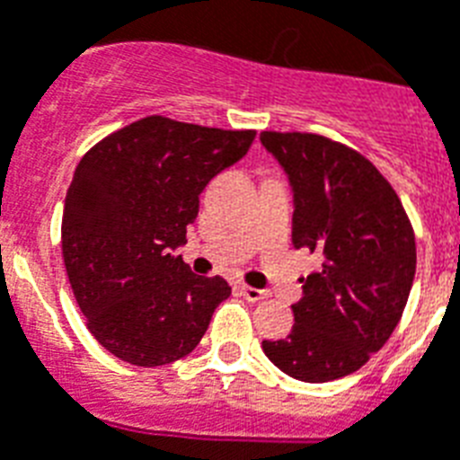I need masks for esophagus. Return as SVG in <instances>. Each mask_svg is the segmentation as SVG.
Here are the masks:
<instances>
[{"instance_id":"esophagus-1","label":"esophagus","mask_w":460,"mask_h":460,"mask_svg":"<svg viewBox=\"0 0 460 460\" xmlns=\"http://www.w3.org/2000/svg\"><path fill=\"white\" fill-rule=\"evenodd\" d=\"M239 291H242V296H244L246 301H263V298H268L270 296V291H265V289H256V287H249V284H242L239 287Z\"/></svg>"}]
</instances>
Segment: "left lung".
I'll list each match as a JSON object with an SVG mask.
<instances>
[{"label": "left lung", "instance_id": "obj_1", "mask_svg": "<svg viewBox=\"0 0 460 460\" xmlns=\"http://www.w3.org/2000/svg\"><path fill=\"white\" fill-rule=\"evenodd\" d=\"M294 188L296 249L320 253L287 339L263 341L277 369L305 383L343 378L381 350L416 275V237L393 185L358 150L317 134L263 131Z\"/></svg>", "mask_w": 460, "mask_h": 460}]
</instances>
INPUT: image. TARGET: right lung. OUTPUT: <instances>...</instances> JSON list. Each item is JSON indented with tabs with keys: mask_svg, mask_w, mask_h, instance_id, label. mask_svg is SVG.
Masks as SVG:
<instances>
[{
	"mask_svg": "<svg viewBox=\"0 0 460 460\" xmlns=\"http://www.w3.org/2000/svg\"><path fill=\"white\" fill-rule=\"evenodd\" d=\"M256 131H226L153 115L105 136L75 169L60 244L67 279L93 339L136 367L195 350L223 277H197L173 249L185 244L199 195L242 159Z\"/></svg>",
	"mask_w": 460,
	"mask_h": 460,
	"instance_id": "1",
	"label": "right lung"
}]
</instances>
